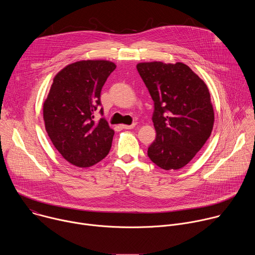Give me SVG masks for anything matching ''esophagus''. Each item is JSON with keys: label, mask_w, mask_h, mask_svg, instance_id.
I'll use <instances>...</instances> for the list:
<instances>
[{"label": "esophagus", "mask_w": 255, "mask_h": 255, "mask_svg": "<svg viewBox=\"0 0 255 255\" xmlns=\"http://www.w3.org/2000/svg\"><path fill=\"white\" fill-rule=\"evenodd\" d=\"M135 125H136V124H132V125H121L120 127H121L122 129L128 130V129H133V128L135 127Z\"/></svg>", "instance_id": "34e87169"}]
</instances>
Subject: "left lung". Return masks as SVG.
<instances>
[{
    "label": "left lung",
    "instance_id": "8db88e82",
    "mask_svg": "<svg viewBox=\"0 0 255 255\" xmlns=\"http://www.w3.org/2000/svg\"><path fill=\"white\" fill-rule=\"evenodd\" d=\"M136 67L154 102L156 138L147 154L162 169L184 167L213 130L215 117L209 89L185 63L139 62Z\"/></svg>",
    "mask_w": 255,
    "mask_h": 255
}]
</instances>
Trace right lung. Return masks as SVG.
Masks as SVG:
<instances>
[{
  "label": "right lung",
  "mask_w": 255,
  "mask_h": 255,
  "mask_svg": "<svg viewBox=\"0 0 255 255\" xmlns=\"http://www.w3.org/2000/svg\"><path fill=\"white\" fill-rule=\"evenodd\" d=\"M115 68L109 60H81L67 64L53 78L43 104L45 130L57 151L72 165L90 167L110 151L114 130L105 119L95 124L94 118L102 88Z\"/></svg>",
  "instance_id": "right-lung-1"
}]
</instances>
